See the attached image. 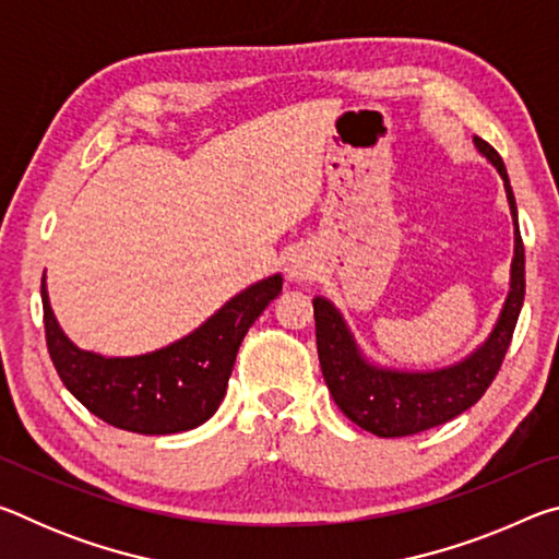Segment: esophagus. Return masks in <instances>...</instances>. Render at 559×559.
<instances>
[{
  "label": "esophagus",
  "mask_w": 559,
  "mask_h": 559,
  "mask_svg": "<svg viewBox=\"0 0 559 559\" xmlns=\"http://www.w3.org/2000/svg\"><path fill=\"white\" fill-rule=\"evenodd\" d=\"M286 271L293 281H310L318 271V261L308 249H293L286 259Z\"/></svg>",
  "instance_id": "1"
}]
</instances>
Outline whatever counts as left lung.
<instances>
[{
	"instance_id": "obj_1",
	"label": "left lung",
	"mask_w": 559,
	"mask_h": 559,
	"mask_svg": "<svg viewBox=\"0 0 559 559\" xmlns=\"http://www.w3.org/2000/svg\"><path fill=\"white\" fill-rule=\"evenodd\" d=\"M473 143L503 177L510 214H513L515 224V259L513 269H510V293L498 325L484 347H478L463 362L437 372L380 370V367L365 362V357L359 355L355 340L333 302L325 298L313 300L318 359L328 390L340 412L374 437H412V433L439 427V424H447L453 416L471 409L486 394L490 382L496 380L510 340H513V330L525 298V246L518 229V206L503 157L484 138L476 135Z\"/></svg>"
}]
</instances>
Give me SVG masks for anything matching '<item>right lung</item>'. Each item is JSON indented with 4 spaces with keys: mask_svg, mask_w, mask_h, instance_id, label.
Wrapping results in <instances>:
<instances>
[{
    "mask_svg": "<svg viewBox=\"0 0 559 559\" xmlns=\"http://www.w3.org/2000/svg\"><path fill=\"white\" fill-rule=\"evenodd\" d=\"M281 288V276L253 283L192 335L157 353L100 357L61 333L41 281L46 347L66 390L110 427L150 437L187 431L219 409L243 335Z\"/></svg>",
    "mask_w": 559,
    "mask_h": 559,
    "instance_id": "1",
    "label": "right lung"
}]
</instances>
